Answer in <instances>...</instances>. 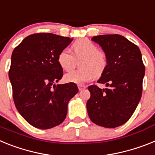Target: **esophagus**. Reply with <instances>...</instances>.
<instances>
[{
  "label": "esophagus",
  "mask_w": 155,
  "mask_h": 155,
  "mask_svg": "<svg viewBox=\"0 0 155 155\" xmlns=\"http://www.w3.org/2000/svg\"><path fill=\"white\" fill-rule=\"evenodd\" d=\"M78 88H79V91H83V90H84L86 88V86L84 85H78Z\"/></svg>",
  "instance_id": "1"
}]
</instances>
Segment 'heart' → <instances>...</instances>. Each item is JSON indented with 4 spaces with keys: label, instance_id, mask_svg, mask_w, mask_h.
<instances>
[{
    "label": "heart",
    "instance_id": "heart-1",
    "mask_svg": "<svg viewBox=\"0 0 155 155\" xmlns=\"http://www.w3.org/2000/svg\"><path fill=\"white\" fill-rule=\"evenodd\" d=\"M72 49L75 58L84 57L80 65L82 69L66 73L64 76L66 82L82 84L102 73L106 65V56L94 42L87 38L79 39L74 42ZM58 62L61 68L69 71L74 65L73 56L68 49H62L58 54Z\"/></svg>",
    "mask_w": 155,
    "mask_h": 155
}]
</instances>
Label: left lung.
<instances>
[{
  "label": "left lung",
  "mask_w": 155,
  "mask_h": 155,
  "mask_svg": "<svg viewBox=\"0 0 155 155\" xmlns=\"http://www.w3.org/2000/svg\"><path fill=\"white\" fill-rule=\"evenodd\" d=\"M92 41L105 52L106 66L98 80L108 88L88 87L87 102L91 121L105 128H116L128 121L140 102L145 67L137 45L120 35L94 36Z\"/></svg>",
  "instance_id": "left-lung-1"
}]
</instances>
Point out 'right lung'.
<instances>
[{
	"instance_id": "obj_1",
	"label": "right lung",
	"mask_w": 155,
	"mask_h": 155,
	"mask_svg": "<svg viewBox=\"0 0 155 155\" xmlns=\"http://www.w3.org/2000/svg\"><path fill=\"white\" fill-rule=\"evenodd\" d=\"M71 41L54 34H34L12 52L8 76L14 103L20 115L35 128L49 129L61 124L68 102L79 91L74 83L54 84L63 76L58 54Z\"/></svg>"
}]
</instances>
